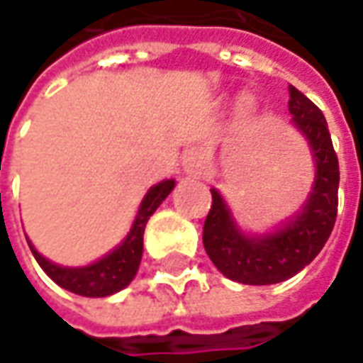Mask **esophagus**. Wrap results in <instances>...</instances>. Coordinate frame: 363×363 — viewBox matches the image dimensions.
Listing matches in <instances>:
<instances>
[{
  "label": "esophagus",
  "mask_w": 363,
  "mask_h": 363,
  "mask_svg": "<svg viewBox=\"0 0 363 363\" xmlns=\"http://www.w3.org/2000/svg\"><path fill=\"white\" fill-rule=\"evenodd\" d=\"M182 169L189 177H201L205 170V155L201 148H189L182 157Z\"/></svg>",
  "instance_id": "esophagus-1"
}]
</instances>
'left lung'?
<instances>
[{"mask_svg":"<svg viewBox=\"0 0 363 363\" xmlns=\"http://www.w3.org/2000/svg\"><path fill=\"white\" fill-rule=\"evenodd\" d=\"M289 112L315 158V182L291 223L263 237H245L217 189L203 227L206 255L225 277L245 285L285 281L309 265L330 239L337 217L340 164L325 116L307 96L289 86Z\"/></svg>","mask_w":363,"mask_h":363,"instance_id":"left-lung-1","label":"left lung"}]
</instances>
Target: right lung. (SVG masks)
Here are the masks:
<instances>
[{
	"label": "right lung",
	"instance_id": "obj_1",
	"mask_svg": "<svg viewBox=\"0 0 363 363\" xmlns=\"http://www.w3.org/2000/svg\"><path fill=\"white\" fill-rule=\"evenodd\" d=\"M172 189H174V181H162L158 182L157 186H152L140 203L138 215L134 219L128 237L112 253H108L106 257H102L100 261H96L88 267H60L40 255L30 241L28 245L32 249L35 261L40 263V267L44 269L60 287L82 297H106V295L116 294L134 279L140 259H143L144 227Z\"/></svg>",
	"mask_w": 363,
	"mask_h": 363
}]
</instances>
